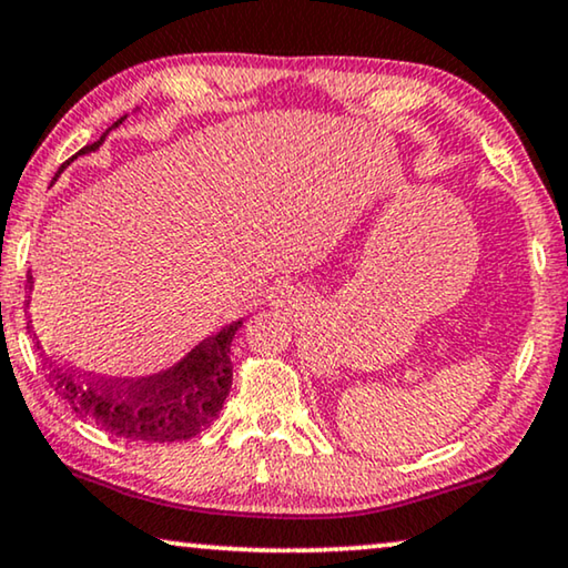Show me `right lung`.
Returning <instances> with one entry per match:
<instances>
[{
  "instance_id": "obj_1",
  "label": "right lung",
  "mask_w": 568,
  "mask_h": 568,
  "mask_svg": "<svg viewBox=\"0 0 568 568\" xmlns=\"http://www.w3.org/2000/svg\"><path fill=\"white\" fill-rule=\"evenodd\" d=\"M125 118L128 115L118 118L100 141L79 154L98 151L108 133L115 131ZM28 291H33V275H28ZM239 326L242 322L226 324L215 334H207L178 363L159 373L141 375V378H102V375L82 373L48 355L41 342H38V349H41L48 383L71 412L115 437L162 445L190 440L219 417L229 396L231 378H234L231 339Z\"/></svg>"
}]
</instances>
